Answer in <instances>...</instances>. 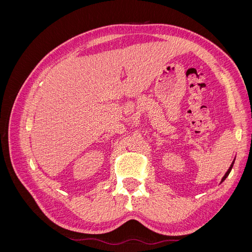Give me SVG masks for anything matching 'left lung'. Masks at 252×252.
<instances>
[{
  "mask_svg": "<svg viewBox=\"0 0 252 252\" xmlns=\"http://www.w3.org/2000/svg\"><path fill=\"white\" fill-rule=\"evenodd\" d=\"M234 159H235V158H234ZM234 159H233V162L231 163V165H230V167H229V169L227 170V172L225 173V175H224V177L222 178V181H220V183L224 182V181H225V179L228 177V175H229V173H230V171H231V169H232V167H233V164H234Z\"/></svg>",
  "mask_w": 252,
  "mask_h": 252,
  "instance_id": "8db88e82",
  "label": "left lung"
}]
</instances>
